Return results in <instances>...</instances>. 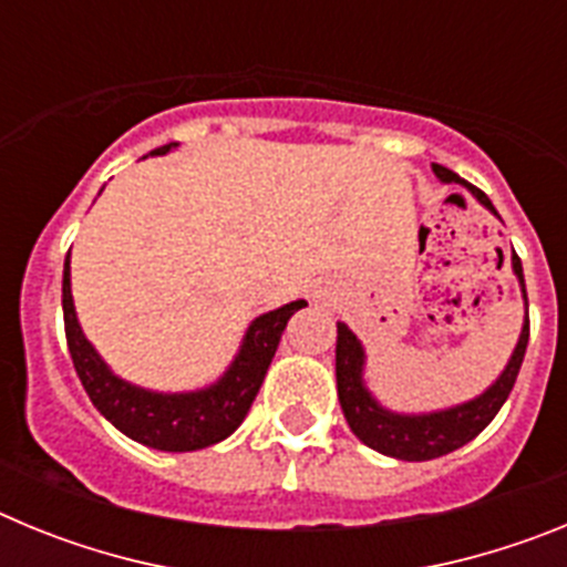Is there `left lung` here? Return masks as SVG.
I'll return each instance as SVG.
<instances>
[{"label":"left lung","instance_id":"1","mask_svg":"<svg viewBox=\"0 0 567 567\" xmlns=\"http://www.w3.org/2000/svg\"><path fill=\"white\" fill-rule=\"evenodd\" d=\"M434 175L443 184H463L471 189V195L483 204L485 209L497 215L494 204L488 202V195L483 189L471 187L452 173L449 167L434 164ZM511 267L514 275L519 278L523 287V300L528 307V295H525V278H523V264L519 255H511ZM525 346H528V312H525L523 332H519L517 346L511 352V360L505 363L503 374L485 389L480 398L468 400V403L452 405V409H440V412H425V414H400L385 409L374 400V394L365 389L363 383V369H365V352L358 334L346 323H338V346H334V374H338V400L343 409V417L354 437L365 443L374 452L385 454V457L405 460V463H423V460L443 457V454L454 452L468 440L477 437L491 420L497 417L503 403L508 400L511 389L517 383L519 365L525 358Z\"/></svg>","mask_w":567,"mask_h":567}]
</instances>
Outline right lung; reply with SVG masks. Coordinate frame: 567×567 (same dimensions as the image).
Instances as JSON below:
<instances>
[{
	"instance_id": "1",
	"label": "right lung",
	"mask_w": 567,
	"mask_h": 567,
	"mask_svg": "<svg viewBox=\"0 0 567 567\" xmlns=\"http://www.w3.org/2000/svg\"><path fill=\"white\" fill-rule=\"evenodd\" d=\"M173 147L175 144H164V147L153 150V155H164ZM303 307H307V300H292L287 307L258 315L249 323L227 372L207 389L173 394L150 392V389L133 385L113 374L102 354L84 338L76 307H73V292H70V252L64 260V334H68L70 358L76 365L84 392L118 432L127 434L135 443L158 449V452H198V449L227 440L247 417L289 318Z\"/></svg>"
}]
</instances>
